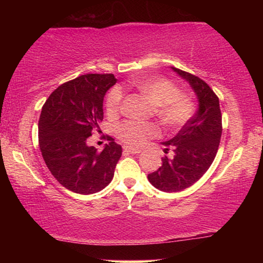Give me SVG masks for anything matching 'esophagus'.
I'll use <instances>...</instances> for the list:
<instances>
[{"label": "esophagus", "mask_w": 263, "mask_h": 263, "mask_svg": "<svg viewBox=\"0 0 263 263\" xmlns=\"http://www.w3.org/2000/svg\"><path fill=\"white\" fill-rule=\"evenodd\" d=\"M123 149L125 152H129L132 154H138V153H141L142 149L139 148V147H130V146H124Z\"/></svg>", "instance_id": "34e87169"}]
</instances>
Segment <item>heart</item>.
<instances>
[{"label":"heart","mask_w":263,"mask_h":263,"mask_svg":"<svg viewBox=\"0 0 263 263\" xmlns=\"http://www.w3.org/2000/svg\"><path fill=\"white\" fill-rule=\"evenodd\" d=\"M135 87L153 103V110L161 124L171 130H177L188 123L195 112V103L189 96L183 95L175 82L165 78H148L135 82ZM124 92L121 86H114L105 99L106 112L115 116L121 111ZM159 134V128L153 122L127 120L116 127V135L132 146L142 145L146 140Z\"/></svg>","instance_id":"b5f03b06"}]
</instances>
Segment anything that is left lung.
Here are the masks:
<instances>
[{
	"mask_svg": "<svg viewBox=\"0 0 263 263\" xmlns=\"http://www.w3.org/2000/svg\"><path fill=\"white\" fill-rule=\"evenodd\" d=\"M172 69L195 91L199 110L175 138L164 142V152L171 149L172 158L163 157V165L148 175L151 184L166 193L181 192L202 177L217 156L222 132L219 98L213 89L188 71Z\"/></svg>",
	"mask_w": 263,
	"mask_h": 263,
	"instance_id": "8db88e82",
	"label": "left lung"
}]
</instances>
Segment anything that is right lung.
I'll use <instances>...</instances> for the list:
<instances>
[{
	"label": "right lung",
	"instance_id": "1",
	"mask_svg": "<svg viewBox=\"0 0 263 263\" xmlns=\"http://www.w3.org/2000/svg\"><path fill=\"white\" fill-rule=\"evenodd\" d=\"M114 74H86L59 86L42 107L39 147L51 175L71 192L87 195L105 188L122 156L121 145L109 136L98 152L87 139L100 133L104 96L116 84Z\"/></svg>",
	"mask_w": 263,
	"mask_h": 263
}]
</instances>
